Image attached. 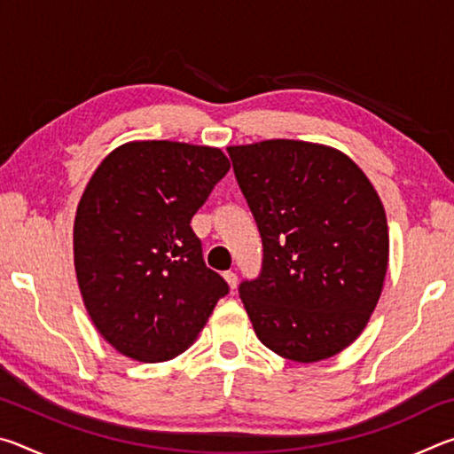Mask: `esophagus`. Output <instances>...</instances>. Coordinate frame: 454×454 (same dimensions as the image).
Wrapping results in <instances>:
<instances>
[{
  "label": "esophagus",
  "mask_w": 454,
  "mask_h": 454,
  "mask_svg": "<svg viewBox=\"0 0 454 454\" xmlns=\"http://www.w3.org/2000/svg\"><path fill=\"white\" fill-rule=\"evenodd\" d=\"M224 280L228 282V286H230V288H236V284H238V276H236V272H232V270L224 272Z\"/></svg>",
  "instance_id": "1"
}]
</instances>
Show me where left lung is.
Segmentation results:
<instances>
[{"instance_id": "obj_1", "label": "left lung", "mask_w": 454, "mask_h": 454, "mask_svg": "<svg viewBox=\"0 0 454 454\" xmlns=\"http://www.w3.org/2000/svg\"><path fill=\"white\" fill-rule=\"evenodd\" d=\"M262 238L240 298L264 347L294 363L338 355L363 333L388 266L387 214L342 152L298 140L230 145Z\"/></svg>"}]
</instances>
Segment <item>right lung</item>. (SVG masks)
Returning <instances> with one entry per match:
<instances>
[{
  "label": "right lung",
  "mask_w": 454,
  "mask_h": 454,
  "mask_svg": "<svg viewBox=\"0 0 454 454\" xmlns=\"http://www.w3.org/2000/svg\"><path fill=\"white\" fill-rule=\"evenodd\" d=\"M228 170L218 148L148 140L120 145L90 178L74 222L75 276L98 333L124 356L182 355L228 294L190 226Z\"/></svg>",
  "instance_id": "right-lung-1"
}]
</instances>
